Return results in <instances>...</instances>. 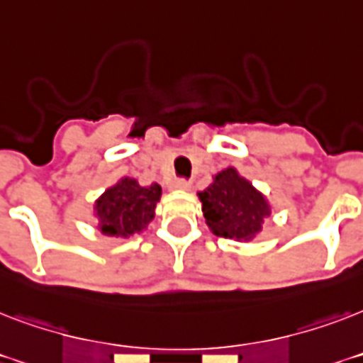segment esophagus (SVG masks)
<instances>
[{"instance_id": "1", "label": "esophagus", "mask_w": 363, "mask_h": 363, "mask_svg": "<svg viewBox=\"0 0 363 363\" xmlns=\"http://www.w3.org/2000/svg\"><path fill=\"white\" fill-rule=\"evenodd\" d=\"M175 188H179V190H190V188H192V184H190V181L179 179V181H175Z\"/></svg>"}]
</instances>
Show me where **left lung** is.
Masks as SVG:
<instances>
[{
  "mask_svg": "<svg viewBox=\"0 0 363 363\" xmlns=\"http://www.w3.org/2000/svg\"><path fill=\"white\" fill-rule=\"evenodd\" d=\"M198 198L207 226L218 238L252 241L271 215L267 198L235 167L216 173Z\"/></svg>",
  "mask_w": 363,
  "mask_h": 363,
  "instance_id": "8db88e82",
  "label": "left lung"
}]
</instances>
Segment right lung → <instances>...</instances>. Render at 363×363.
<instances>
[{
    "mask_svg": "<svg viewBox=\"0 0 363 363\" xmlns=\"http://www.w3.org/2000/svg\"><path fill=\"white\" fill-rule=\"evenodd\" d=\"M160 198L162 186L158 182L141 186L135 179L122 177L94 203L98 230L104 235L121 239L141 233L152 222Z\"/></svg>",
    "mask_w": 363,
    "mask_h": 363,
    "instance_id": "add662e5",
    "label": "right lung"
}]
</instances>
